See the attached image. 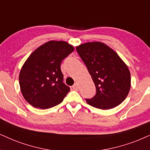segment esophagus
Here are the masks:
<instances>
[{
    "label": "esophagus",
    "mask_w": 150,
    "mask_h": 150,
    "mask_svg": "<svg viewBox=\"0 0 150 150\" xmlns=\"http://www.w3.org/2000/svg\"><path fill=\"white\" fill-rule=\"evenodd\" d=\"M73 90H75V91H78L79 86L78 85H77V83H75V84L73 86Z\"/></svg>",
    "instance_id": "esophagus-1"
}]
</instances>
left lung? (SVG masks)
Instances as JSON below:
<instances>
[{"label":"left lung","mask_w":150,"mask_h":150,"mask_svg":"<svg viewBox=\"0 0 150 150\" xmlns=\"http://www.w3.org/2000/svg\"><path fill=\"white\" fill-rule=\"evenodd\" d=\"M96 87V95L86 102L96 108L108 110L121 104L131 86L127 66L111 48L101 42L76 47Z\"/></svg>","instance_id":"left-lung-1"}]
</instances>
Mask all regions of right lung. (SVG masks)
Instances as JSON below:
<instances>
[{"label":"right lung","instance_id":"obj_1","mask_svg":"<svg viewBox=\"0 0 150 150\" xmlns=\"http://www.w3.org/2000/svg\"><path fill=\"white\" fill-rule=\"evenodd\" d=\"M73 51L67 42L51 40L29 55L19 75L21 93L29 104L48 109L62 102L70 88L63 83L60 65Z\"/></svg>","mask_w":150,"mask_h":150}]
</instances>
